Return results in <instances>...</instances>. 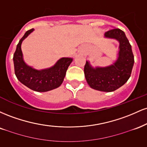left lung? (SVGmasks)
<instances>
[{
	"instance_id": "left-lung-1",
	"label": "left lung",
	"mask_w": 147,
	"mask_h": 147,
	"mask_svg": "<svg viewBox=\"0 0 147 147\" xmlns=\"http://www.w3.org/2000/svg\"><path fill=\"white\" fill-rule=\"evenodd\" d=\"M104 36L119 41L117 59L109 66L95 68L87 61L84 66V75L90 88L103 92H112L122 86L131 77L134 56L131 45L122 30L113 28L105 32Z\"/></svg>"
}]
</instances>
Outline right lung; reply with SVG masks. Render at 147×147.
Returning a JSON list of instances; mask_svg holds the SVG:
<instances>
[{
    "instance_id": "add662e5",
    "label": "right lung",
    "mask_w": 147,
    "mask_h": 147,
    "mask_svg": "<svg viewBox=\"0 0 147 147\" xmlns=\"http://www.w3.org/2000/svg\"><path fill=\"white\" fill-rule=\"evenodd\" d=\"M34 30L32 28L27 31L16 46L13 57L15 75L21 83L31 90L37 92H47L61 85L67 69L72 63V59L63 57L58 60L51 68L41 70H36L27 65L23 58L21 43Z\"/></svg>"
}]
</instances>
